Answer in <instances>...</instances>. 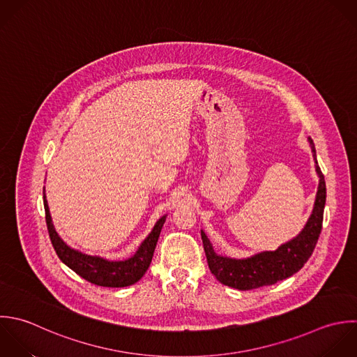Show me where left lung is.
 <instances>
[{
	"mask_svg": "<svg viewBox=\"0 0 357 357\" xmlns=\"http://www.w3.org/2000/svg\"><path fill=\"white\" fill-rule=\"evenodd\" d=\"M309 142L316 161V171L320 176V183L313 214L310 215L305 229L294 241L282 245L275 252H263L245 260H235L215 255L206 234L202 232L208 268L221 284L239 291L268 287L298 273L313 255L323 229L327 190L324 175L317 164L314 143L312 139H309Z\"/></svg>",
	"mask_w": 357,
	"mask_h": 357,
	"instance_id": "1",
	"label": "left lung"
}]
</instances>
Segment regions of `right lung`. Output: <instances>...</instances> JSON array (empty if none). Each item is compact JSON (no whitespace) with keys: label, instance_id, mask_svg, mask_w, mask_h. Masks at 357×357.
<instances>
[{"label":"right lung","instance_id":"add662e5","mask_svg":"<svg viewBox=\"0 0 357 357\" xmlns=\"http://www.w3.org/2000/svg\"><path fill=\"white\" fill-rule=\"evenodd\" d=\"M44 210H45V222L48 235L52 243V248L56 256L61 259L63 264H66L70 270H73L77 275L84 278L86 281L105 288H123L137 282L144 273L147 271L154 249L161 232V228L165 222V215L161 217L151 234L144 239L136 255L125 261H108L100 257H91L87 255H82L70 248H68L61 238L56 235L48 211V204L44 196Z\"/></svg>","mask_w":357,"mask_h":357}]
</instances>
